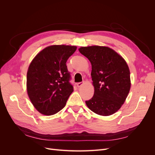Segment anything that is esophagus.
<instances>
[{
    "mask_svg": "<svg viewBox=\"0 0 155 155\" xmlns=\"http://www.w3.org/2000/svg\"><path fill=\"white\" fill-rule=\"evenodd\" d=\"M83 85V82H80V83H77V86H78V88L81 87Z\"/></svg>",
    "mask_w": 155,
    "mask_h": 155,
    "instance_id": "obj_1",
    "label": "esophagus"
}]
</instances>
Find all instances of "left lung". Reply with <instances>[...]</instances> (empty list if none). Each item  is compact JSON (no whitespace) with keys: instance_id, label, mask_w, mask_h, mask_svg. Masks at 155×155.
Segmentation results:
<instances>
[{"instance_id":"1","label":"left lung","mask_w":155,"mask_h":155,"mask_svg":"<svg viewBox=\"0 0 155 155\" xmlns=\"http://www.w3.org/2000/svg\"><path fill=\"white\" fill-rule=\"evenodd\" d=\"M78 50L92 65L94 94L85 101L87 106L98 115L114 114L124 104L130 88V70L125 60L107 46H83Z\"/></svg>"}]
</instances>
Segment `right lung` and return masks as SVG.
I'll list each match as a JSON object with an SVG mask.
<instances>
[{"label":"right lung","instance_id":"obj_1","mask_svg":"<svg viewBox=\"0 0 155 155\" xmlns=\"http://www.w3.org/2000/svg\"><path fill=\"white\" fill-rule=\"evenodd\" d=\"M76 46L51 45L37 54L27 72L26 89L31 104L41 114L60 111L74 91L66 63Z\"/></svg>","mask_w":155,"mask_h":155}]
</instances>
